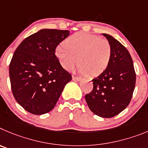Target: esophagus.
I'll use <instances>...</instances> for the list:
<instances>
[{"instance_id":"1","label":"esophagus","mask_w":148,"mask_h":148,"mask_svg":"<svg viewBox=\"0 0 148 148\" xmlns=\"http://www.w3.org/2000/svg\"><path fill=\"white\" fill-rule=\"evenodd\" d=\"M72 79H73V80H75V81H80L82 78H81L80 77H76V76H73Z\"/></svg>"}]
</instances>
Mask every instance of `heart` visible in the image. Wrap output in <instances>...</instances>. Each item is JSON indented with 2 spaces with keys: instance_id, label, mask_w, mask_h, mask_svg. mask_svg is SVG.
<instances>
[{
  "instance_id": "b5f03b06",
  "label": "heart",
  "mask_w": 148,
  "mask_h": 148,
  "mask_svg": "<svg viewBox=\"0 0 148 148\" xmlns=\"http://www.w3.org/2000/svg\"><path fill=\"white\" fill-rule=\"evenodd\" d=\"M60 64L65 69L80 65L79 70L89 77H96L106 71L110 63L112 48L108 40L87 32L72 34L57 46L54 51Z\"/></svg>"
}]
</instances>
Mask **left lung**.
<instances>
[{
  "instance_id": "8db88e82",
  "label": "left lung",
  "mask_w": 148,
  "mask_h": 148,
  "mask_svg": "<svg viewBox=\"0 0 148 148\" xmlns=\"http://www.w3.org/2000/svg\"><path fill=\"white\" fill-rule=\"evenodd\" d=\"M112 55L102 74L92 79L93 90L86 95L90 110L103 118H111L129 105L135 88L136 72L130 53L123 45L107 34Z\"/></svg>"
}]
</instances>
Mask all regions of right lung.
Instances as JSON below:
<instances>
[{"mask_svg": "<svg viewBox=\"0 0 148 148\" xmlns=\"http://www.w3.org/2000/svg\"><path fill=\"white\" fill-rule=\"evenodd\" d=\"M69 35L68 30L41 29L23 40L14 51L9 68L12 91L28 112L41 115L51 111L71 80L54 54Z\"/></svg>", "mask_w": 148, "mask_h": 148, "instance_id": "obj_1", "label": "right lung"}]
</instances>
